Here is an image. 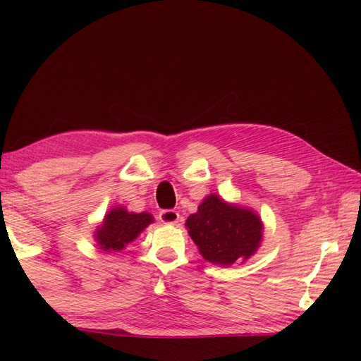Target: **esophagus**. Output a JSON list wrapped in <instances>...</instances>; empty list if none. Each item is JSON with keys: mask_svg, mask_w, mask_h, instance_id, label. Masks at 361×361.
<instances>
[{"mask_svg": "<svg viewBox=\"0 0 361 361\" xmlns=\"http://www.w3.org/2000/svg\"><path fill=\"white\" fill-rule=\"evenodd\" d=\"M158 219H159L161 224L175 225V224H178L180 214L176 212V211H173V209H164V211L159 212V217Z\"/></svg>", "mask_w": 361, "mask_h": 361, "instance_id": "1", "label": "esophagus"}]
</instances>
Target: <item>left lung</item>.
<instances>
[{
    "label": "left lung",
    "mask_w": 361,
    "mask_h": 361,
    "mask_svg": "<svg viewBox=\"0 0 361 361\" xmlns=\"http://www.w3.org/2000/svg\"><path fill=\"white\" fill-rule=\"evenodd\" d=\"M186 228L203 259L220 267L255 255L264 233L262 220L255 211L226 203L216 194L206 197L198 211L190 214Z\"/></svg>",
    "instance_id": "1"
}]
</instances>
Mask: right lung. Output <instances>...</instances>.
<instances>
[{
	"label": "right lung",
	"instance_id": "obj_1",
	"mask_svg": "<svg viewBox=\"0 0 361 361\" xmlns=\"http://www.w3.org/2000/svg\"><path fill=\"white\" fill-rule=\"evenodd\" d=\"M153 221L149 212H128L122 206L105 214L102 225L96 229L94 237L104 251H121L133 242Z\"/></svg>",
	"mask_w": 361,
	"mask_h": 361
}]
</instances>
